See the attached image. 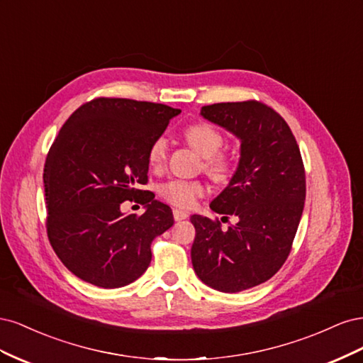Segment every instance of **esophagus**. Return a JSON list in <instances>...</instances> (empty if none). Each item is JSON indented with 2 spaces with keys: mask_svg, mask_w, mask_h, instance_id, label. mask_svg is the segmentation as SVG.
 <instances>
[{
  "mask_svg": "<svg viewBox=\"0 0 363 363\" xmlns=\"http://www.w3.org/2000/svg\"><path fill=\"white\" fill-rule=\"evenodd\" d=\"M172 215H174L175 221H182V219H186V218L189 216V213H186V212H183V211H179V208H174Z\"/></svg>",
  "mask_w": 363,
  "mask_h": 363,
  "instance_id": "obj_1",
  "label": "esophagus"
}]
</instances>
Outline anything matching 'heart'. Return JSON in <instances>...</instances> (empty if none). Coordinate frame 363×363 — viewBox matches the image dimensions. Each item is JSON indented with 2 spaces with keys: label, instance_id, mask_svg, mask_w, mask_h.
Returning <instances> with one entry per match:
<instances>
[{
  "label": "heart",
  "instance_id": "1",
  "mask_svg": "<svg viewBox=\"0 0 363 363\" xmlns=\"http://www.w3.org/2000/svg\"><path fill=\"white\" fill-rule=\"evenodd\" d=\"M184 138L192 145L195 151H199L203 157H206V168L211 171L216 177H223L228 169L227 160L218 155L224 144V138L219 131L204 123L192 124L184 130ZM167 151H168V140L164 136H157L151 142L147 157L148 163L152 168H160L167 160ZM207 191L206 184L199 180H183V179H174L160 186V195L164 200L172 203L174 206H179L183 208L192 207L196 200Z\"/></svg>",
  "mask_w": 363,
  "mask_h": 363
}]
</instances>
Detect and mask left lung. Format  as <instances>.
Returning a JSON list of instances; mask_svg holds the SVG:
<instances>
[{"label": "left lung", "instance_id": "8db88e82", "mask_svg": "<svg viewBox=\"0 0 363 363\" xmlns=\"http://www.w3.org/2000/svg\"><path fill=\"white\" fill-rule=\"evenodd\" d=\"M200 115L240 142L238 168L227 188L211 203L215 213L236 224L192 215V267L216 291L240 292L269 280L288 259L298 228L306 175L289 125L259 101L218 103Z\"/></svg>", "mask_w": 363, "mask_h": 363}]
</instances>
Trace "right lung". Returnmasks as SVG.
Returning <instances> with one entry per match:
<instances>
[{
  "instance_id": "obj_1",
  "label": "right lung",
  "mask_w": 363,
  "mask_h": 363,
  "mask_svg": "<svg viewBox=\"0 0 363 363\" xmlns=\"http://www.w3.org/2000/svg\"><path fill=\"white\" fill-rule=\"evenodd\" d=\"M182 111L164 104L96 98L68 118L43 169L47 232L74 276L113 289L135 281L151 262V242L174 224L171 207L139 191L148 177L147 151ZM144 203L140 217L120 204Z\"/></svg>"
}]
</instances>
